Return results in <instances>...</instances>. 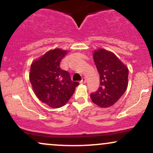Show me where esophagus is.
Instances as JSON below:
<instances>
[{
	"mask_svg": "<svg viewBox=\"0 0 153 153\" xmlns=\"http://www.w3.org/2000/svg\"><path fill=\"white\" fill-rule=\"evenodd\" d=\"M86 82V79L85 78H82L81 81H80V83H85Z\"/></svg>",
	"mask_w": 153,
	"mask_h": 153,
	"instance_id": "obj_1",
	"label": "esophagus"
}]
</instances>
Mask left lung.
I'll list each match as a JSON object with an SVG mask.
<instances>
[{
    "label": "left lung",
    "instance_id": "left-lung-1",
    "mask_svg": "<svg viewBox=\"0 0 153 153\" xmlns=\"http://www.w3.org/2000/svg\"><path fill=\"white\" fill-rule=\"evenodd\" d=\"M94 59L100 76V87L91 94L95 104L101 108L113 106L127 90L129 71L113 52L100 48Z\"/></svg>",
    "mask_w": 153,
    "mask_h": 153
}]
</instances>
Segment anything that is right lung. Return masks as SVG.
<instances>
[{
  "mask_svg": "<svg viewBox=\"0 0 153 153\" xmlns=\"http://www.w3.org/2000/svg\"><path fill=\"white\" fill-rule=\"evenodd\" d=\"M67 52L59 48L50 50L31 65L29 80L33 90L42 102L52 108L64 106L79 85L59 68Z\"/></svg>",
  "mask_w": 153,
  "mask_h": 153,
  "instance_id": "right-lung-1",
  "label": "right lung"
}]
</instances>
